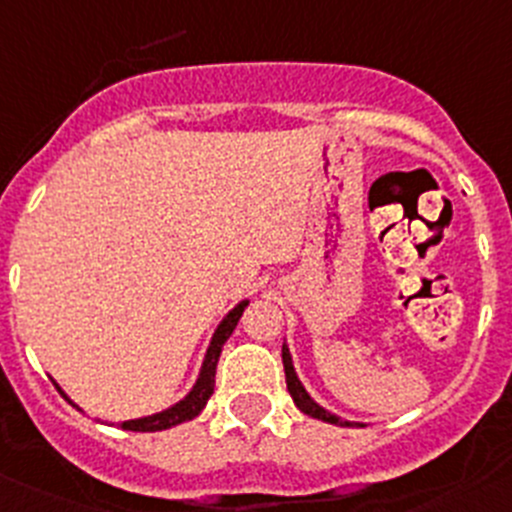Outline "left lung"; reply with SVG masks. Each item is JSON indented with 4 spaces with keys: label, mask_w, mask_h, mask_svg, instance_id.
Here are the masks:
<instances>
[{
    "label": "left lung",
    "mask_w": 512,
    "mask_h": 512,
    "mask_svg": "<svg viewBox=\"0 0 512 512\" xmlns=\"http://www.w3.org/2000/svg\"><path fill=\"white\" fill-rule=\"evenodd\" d=\"M281 359H284L286 387H289V394H291V399H294V405L299 407V410L304 412V415L316 417V420H321V422H329V425H352V422H347V420H339L337 415H329V412H326L324 407L316 405L314 399H311L309 394H306V389L301 387L299 377H296L294 364H291V354H289V349H286V344H284V347H281Z\"/></svg>",
    "instance_id": "8db88e82"
}]
</instances>
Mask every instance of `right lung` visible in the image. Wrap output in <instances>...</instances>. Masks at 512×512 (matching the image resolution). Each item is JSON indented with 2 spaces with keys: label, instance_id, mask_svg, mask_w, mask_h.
Here are the masks:
<instances>
[{
  "label": "right lung",
  "instance_id": "add662e5",
  "mask_svg": "<svg viewBox=\"0 0 512 512\" xmlns=\"http://www.w3.org/2000/svg\"><path fill=\"white\" fill-rule=\"evenodd\" d=\"M248 306V301H241L226 319L218 324L216 334L211 339V347H208L206 359H203V367H201V377H198L196 387L188 392L186 399H180L178 405H173L170 410L158 412V415H150V417H140V420H128L123 422V430H133V432H160V430H168V427L180 425V422H188L193 417L201 415V410L206 407L208 397L213 394V387H216V367H218V357H221V349L223 344L228 342V337L233 334L236 329L238 319H241L243 309ZM62 392V389H60ZM65 397V394H62ZM67 399V397H65ZM70 402V399H67ZM72 405V402H70Z\"/></svg>",
  "mask_w": 512,
  "mask_h": 512
}]
</instances>
